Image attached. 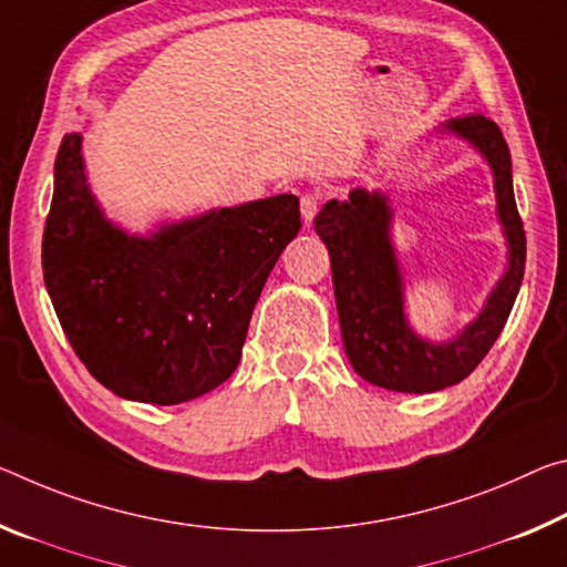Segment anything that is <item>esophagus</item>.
Returning a JSON list of instances; mask_svg holds the SVG:
<instances>
[{"instance_id":"34e87169","label":"esophagus","mask_w":567,"mask_h":567,"mask_svg":"<svg viewBox=\"0 0 567 567\" xmlns=\"http://www.w3.org/2000/svg\"><path fill=\"white\" fill-rule=\"evenodd\" d=\"M320 209V199L316 194H305L300 199V214H302V221L305 227H310L312 219H316V214Z\"/></svg>"}]
</instances>
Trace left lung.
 <instances>
[{
	"label": "left lung",
	"mask_w": 567,
	"mask_h": 567,
	"mask_svg": "<svg viewBox=\"0 0 567 567\" xmlns=\"http://www.w3.org/2000/svg\"><path fill=\"white\" fill-rule=\"evenodd\" d=\"M487 161L497 196V219L507 241V267L480 316L449 340L421 338L406 318V282L391 239L393 209L383 192L353 188L346 202L330 199L316 217L332 269L346 355L363 381L401 393H431L464 381L509 318L525 275V229L512 192V158L497 123L480 113L442 123Z\"/></svg>",
	"instance_id": "8db88e82"
}]
</instances>
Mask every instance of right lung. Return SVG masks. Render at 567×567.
Instances as JSON below:
<instances>
[{
  "instance_id": "add662e5",
  "label": "right lung",
  "mask_w": 567,
  "mask_h": 567,
  "mask_svg": "<svg viewBox=\"0 0 567 567\" xmlns=\"http://www.w3.org/2000/svg\"><path fill=\"white\" fill-rule=\"evenodd\" d=\"M300 227L298 196L277 194L131 235L90 192L83 133H68L42 237L44 287L95 381L174 406L235 373L259 292Z\"/></svg>"
}]
</instances>
